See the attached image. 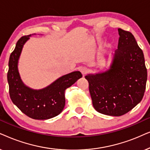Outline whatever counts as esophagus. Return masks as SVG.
Wrapping results in <instances>:
<instances>
[{
    "label": "esophagus",
    "instance_id": "1",
    "mask_svg": "<svg viewBox=\"0 0 150 150\" xmlns=\"http://www.w3.org/2000/svg\"><path fill=\"white\" fill-rule=\"evenodd\" d=\"M88 72V69L86 67H82L81 69V73H82L83 75H85Z\"/></svg>",
    "mask_w": 150,
    "mask_h": 150
}]
</instances>
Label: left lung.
<instances>
[{
  "label": "left lung",
  "mask_w": 150,
  "mask_h": 150,
  "mask_svg": "<svg viewBox=\"0 0 150 150\" xmlns=\"http://www.w3.org/2000/svg\"><path fill=\"white\" fill-rule=\"evenodd\" d=\"M118 31V49L110 69L85 76L94 108L115 117L125 115L141 102L147 77L143 51L134 35L120 28Z\"/></svg>",
  "instance_id": "1"
}]
</instances>
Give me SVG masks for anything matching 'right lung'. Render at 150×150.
Masks as SVG:
<instances>
[{
    "mask_svg": "<svg viewBox=\"0 0 150 150\" xmlns=\"http://www.w3.org/2000/svg\"><path fill=\"white\" fill-rule=\"evenodd\" d=\"M30 36L21 37L10 55L7 73L9 95L12 102L30 118L45 120L62 112L65 105V90L82 75L79 71L72 72L41 90H33L25 86L20 77L18 62L23 45Z\"/></svg>",
    "mask_w": 150,
    "mask_h": 150,
    "instance_id": "right-lung-1",
    "label": "right lung"
}]
</instances>
